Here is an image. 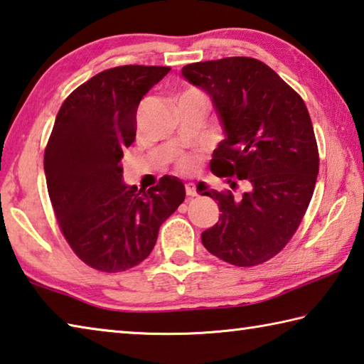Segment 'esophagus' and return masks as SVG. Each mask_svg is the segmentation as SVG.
Returning a JSON list of instances; mask_svg holds the SVG:
<instances>
[{
    "label": "esophagus",
    "instance_id": "obj_1",
    "mask_svg": "<svg viewBox=\"0 0 364 364\" xmlns=\"http://www.w3.org/2000/svg\"><path fill=\"white\" fill-rule=\"evenodd\" d=\"M186 194H188L189 197L197 196V188H196L194 183H188V184H186Z\"/></svg>",
    "mask_w": 364,
    "mask_h": 364
}]
</instances>
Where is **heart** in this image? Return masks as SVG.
<instances>
[{
    "label": "heart",
    "mask_w": 364,
    "mask_h": 364,
    "mask_svg": "<svg viewBox=\"0 0 364 364\" xmlns=\"http://www.w3.org/2000/svg\"><path fill=\"white\" fill-rule=\"evenodd\" d=\"M193 165H194V160L191 159V157H184L181 160V167L183 168H189V167H193Z\"/></svg>",
    "instance_id": "1"
}]
</instances>
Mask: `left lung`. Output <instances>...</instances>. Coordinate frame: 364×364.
I'll use <instances>...</instances> for the list:
<instances>
[{"label": "left lung", "mask_w": 364, "mask_h": 364, "mask_svg": "<svg viewBox=\"0 0 364 364\" xmlns=\"http://www.w3.org/2000/svg\"><path fill=\"white\" fill-rule=\"evenodd\" d=\"M181 75L210 97L225 134L213 151L212 171L249 183L239 199L231 191L205 188L202 196L212 197L221 213L202 232V244L236 267L267 262L297 231L315 191L319 157L305 102L252 58L189 64Z\"/></svg>", "instance_id": "left-lung-1"}]
</instances>
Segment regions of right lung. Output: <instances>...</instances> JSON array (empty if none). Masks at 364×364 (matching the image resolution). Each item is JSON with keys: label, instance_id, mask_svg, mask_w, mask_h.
Returning <instances> with one entry per match:
<instances>
[{"label": "right lung", "instance_id": "add662e5", "mask_svg": "<svg viewBox=\"0 0 364 364\" xmlns=\"http://www.w3.org/2000/svg\"><path fill=\"white\" fill-rule=\"evenodd\" d=\"M170 67L122 65L67 97L45 151L49 199L64 237L91 268L117 273L149 257L160 225L184 200L176 176L147 191L123 181V149L136 136V110Z\"/></svg>", "mask_w": 364, "mask_h": 364}]
</instances>
